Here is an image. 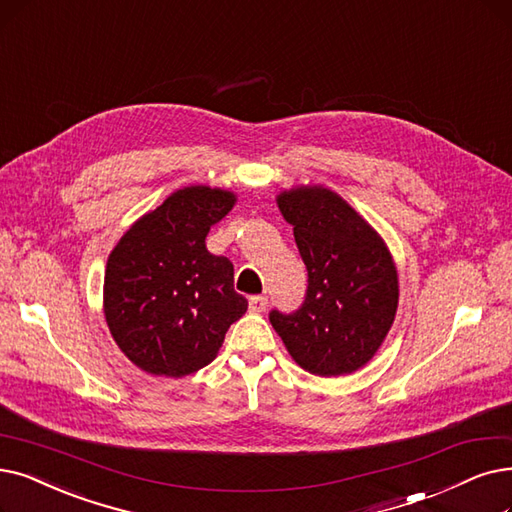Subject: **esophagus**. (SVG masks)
Instances as JSON below:
<instances>
[{"label": "esophagus", "instance_id": "obj_1", "mask_svg": "<svg viewBox=\"0 0 512 512\" xmlns=\"http://www.w3.org/2000/svg\"><path fill=\"white\" fill-rule=\"evenodd\" d=\"M267 306H269V298L267 296H252L250 298V311L252 313L267 311Z\"/></svg>", "mask_w": 512, "mask_h": 512}]
</instances>
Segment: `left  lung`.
I'll list each match as a JSON object with an SVG mask.
<instances>
[{
	"mask_svg": "<svg viewBox=\"0 0 512 512\" xmlns=\"http://www.w3.org/2000/svg\"><path fill=\"white\" fill-rule=\"evenodd\" d=\"M277 206L294 227L309 285L298 311L275 309L269 319L306 372L353 374L376 355L395 321L399 281L391 252L330 189L283 191Z\"/></svg>",
	"mask_w": 512,
	"mask_h": 512,
	"instance_id": "8db88e82",
	"label": "left lung"
}]
</instances>
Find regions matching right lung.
Listing matches in <instances>:
<instances>
[{
	"mask_svg": "<svg viewBox=\"0 0 512 512\" xmlns=\"http://www.w3.org/2000/svg\"><path fill=\"white\" fill-rule=\"evenodd\" d=\"M235 206L231 191L185 187L136 220L105 271V317L113 340L140 370L182 378L214 361L248 300L233 264L206 248L212 224Z\"/></svg>",
	"mask_w": 512,
	"mask_h": 512,
	"instance_id": "add662e5",
	"label": "right lung"
}]
</instances>
